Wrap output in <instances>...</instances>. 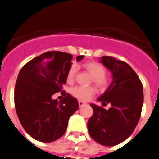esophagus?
<instances>
[{
    "mask_svg": "<svg viewBox=\"0 0 159 159\" xmlns=\"http://www.w3.org/2000/svg\"><path fill=\"white\" fill-rule=\"evenodd\" d=\"M78 102H79V105H80V107H82V106H84V104H86L85 102H83V101H80V100H79Z\"/></svg>",
    "mask_w": 159,
    "mask_h": 159,
    "instance_id": "34e87169",
    "label": "esophagus"
}]
</instances>
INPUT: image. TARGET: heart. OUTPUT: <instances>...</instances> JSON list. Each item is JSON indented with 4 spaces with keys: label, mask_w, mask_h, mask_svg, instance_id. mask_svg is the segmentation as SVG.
<instances>
[{
    "label": "heart",
    "mask_w": 159,
    "mask_h": 159,
    "mask_svg": "<svg viewBox=\"0 0 159 159\" xmlns=\"http://www.w3.org/2000/svg\"><path fill=\"white\" fill-rule=\"evenodd\" d=\"M83 67L90 75H92V80L99 89H104L108 85V79L105 75V68L99 63L89 61L83 64ZM76 73V67L72 65L67 73V82L72 83ZM73 96L82 101H87L95 94V90L93 87L77 86L73 88L71 91Z\"/></svg>",
    "instance_id": "b5f03b06"
}]
</instances>
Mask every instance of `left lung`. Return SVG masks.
Returning <instances> with one entry per match:
<instances>
[{
    "label": "left lung",
    "mask_w": 159,
    "mask_h": 159,
    "mask_svg": "<svg viewBox=\"0 0 159 159\" xmlns=\"http://www.w3.org/2000/svg\"><path fill=\"white\" fill-rule=\"evenodd\" d=\"M99 62L111 71L110 86L97 101L102 106L91 104L93 115L88 122L91 137L102 146L121 143L133 133L141 116L143 88L139 78L129 64L112 57H100Z\"/></svg>",
    "instance_id": "1"
}]
</instances>
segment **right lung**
<instances>
[{"instance_id":"right-lung-1","label":"right lung","mask_w":159,"mask_h":159,"mask_svg":"<svg viewBox=\"0 0 159 159\" xmlns=\"http://www.w3.org/2000/svg\"><path fill=\"white\" fill-rule=\"evenodd\" d=\"M84 56L76 57L77 62ZM71 54L52 51L32 59L21 68L16 80L14 101L22 127L37 141L51 143L64 135L68 119L79 108L70 94L63 100L53 99L63 91L71 67Z\"/></svg>"}]
</instances>
